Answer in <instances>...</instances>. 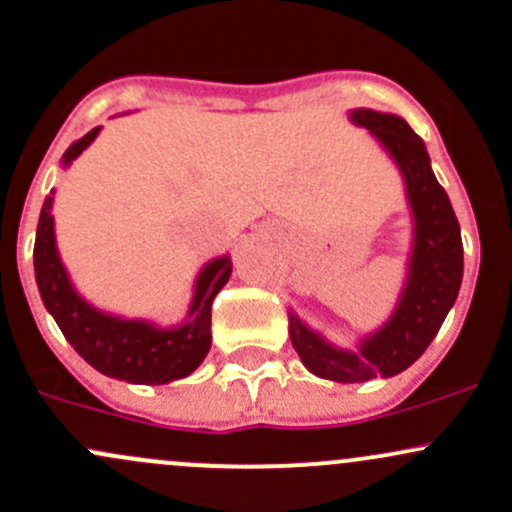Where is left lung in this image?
Here are the masks:
<instances>
[{
  "instance_id": "1",
  "label": "left lung",
  "mask_w": 512,
  "mask_h": 512,
  "mask_svg": "<svg viewBox=\"0 0 512 512\" xmlns=\"http://www.w3.org/2000/svg\"><path fill=\"white\" fill-rule=\"evenodd\" d=\"M353 125L365 127L387 157L395 161L405 181L412 215V250L405 287L395 311L378 331L360 338L358 351L333 346L289 311V338L306 370L333 383H365L392 378L407 370L427 351L454 306L464 277L461 228L449 196L432 171L427 147L402 117L355 107L348 112Z\"/></svg>"
}]
</instances>
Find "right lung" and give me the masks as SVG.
Here are the masks:
<instances>
[{
	"instance_id": "add662e5",
	"label": "right lung",
	"mask_w": 512,
	"mask_h": 512,
	"mask_svg": "<svg viewBox=\"0 0 512 512\" xmlns=\"http://www.w3.org/2000/svg\"><path fill=\"white\" fill-rule=\"evenodd\" d=\"M98 134L100 127H95L73 142L61 159L63 169H68ZM51 211L53 191L43 201L36 228V284L43 306L75 353L107 378L134 385H164L191 375L211 351V306L233 272L230 257H215L201 267L181 324L157 326L147 319H127L98 309L73 287L71 274L58 255Z\"/></svg>"
}]
</instances>
